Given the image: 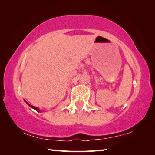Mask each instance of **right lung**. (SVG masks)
I'll return each instance as SVG.
<instances>
[{
  "mask_svg": "<svg viewBox=\"0 0 155 155\" xmlns=\"http://www.w3.org/2000/svg\"><path fill=\"white\" fill-rule=\"evenodd\" d=\"M27 103V102H26ZM28 104V103H27ZM28 104V106H30V107H31V108H34V109L35 110H37V111H40V109H39V108H37V107H34V106H32V105H31V104Z\"/></svg>",
  "mask_w": 155,
  "mask_h": 155,
  "instance_id": "right-lung-1",
  "label": "right lung"
}]
</instances>
